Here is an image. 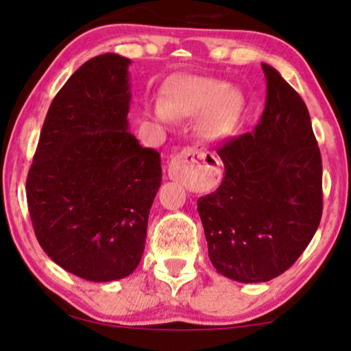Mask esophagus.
I'll return each instance as SVG.
<instances>
[{"mask_svg":"<svg viewBox=\"0 0 351 351\" xmlns=\"http://www.w3.org/2000/svg\"><path fill=\"white\" fill-rule=\"evenodd\" d=\"M206 153L198 147L184 148L180 153H177L169 161L167 166V176L172 180H182L198 166L199 159H204ZM215 158V156H213Z\"/></svg>","mask_w":351,"mask_h":351,"instance_id":"esophagus-1","label":"esophagus"}]
</instances>
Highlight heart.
<instances>
[{
  "label": "heart",
  "mask_w": 351,
  "mask_h": 351,
  "mask_svg": "<svg viewBox=\"0 0 351 351\" xmlns=\"http://www.w3.org/2000/svg\"><path fill=\"white\" fill-rule=\"evenodd\" d=\"M243 106V95L224 80L179 75L165 85L162 99L154 104V116L162 122L202 116L198 134L208 142H219L237 130Z\"/></svg>",
  "instance_id": "1"
}]
</instances>
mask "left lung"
<instances>
[{
  "label": "left lung",
  "instance_id": "left-lung-1",
  "mask_svg": "<svg viewBox=\"0 0 351 351\" xmlns=\"http://www.w3.org/2000/svg\"><path fill=\"white\" fill-rule=\"evenodd\" d=\"M261 67L265 111L253 132L217 149L226 176L197 208L213 266L242 284L289 269L322 215V161L306 104L274 67Z\"/></svg>",
  "mask_w": 351,
  "mask_h": 351
}]
</instances>
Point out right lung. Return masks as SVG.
<instances>
[{
  "label": "right lung",
  "instance_id": "add662e5",
  "mask_svg": "<svg viewBox=\"0 0 351 351\" xmlns=\"http://www.w3.org/2000/svg\"><path fill=\"white\" fill-rule=\"evenodd\" d=\"M130 59L104 53L54 97L27 177V203L45 253L90 282L130 276L161 186V156L129 132Z\"/></svg>",
  "mask_w": 351,
  "mask_h": 351
}]
</instances>
